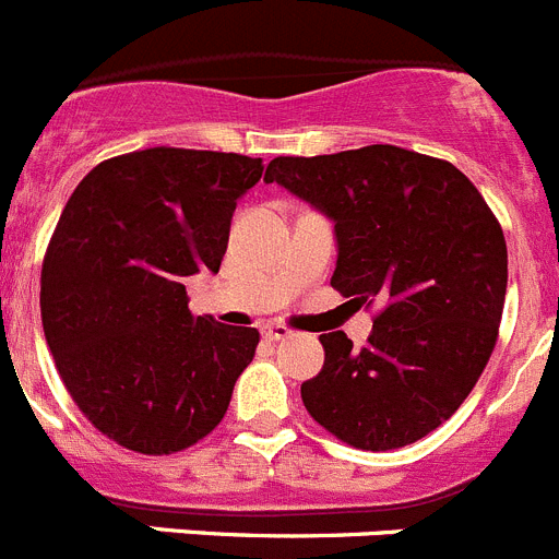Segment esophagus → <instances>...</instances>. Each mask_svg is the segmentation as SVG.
Masks as SVG:
<instances>
[{
    "instance_id": "obj_1",
    "label": "esophagus",
    "mask_w": 559,
    "mask_h": 559,
    "mask_svg": "<svg viewBox=\"0 0 559 559\" xmlns=\"http://www.w3.org/2000/svg\"><path fill=\"white\" fill-rule=\"evenodd\" d=\"M263 335L265 341H285V337H290V330L285 324H265Z\"/></svg>"
}]
</instances>
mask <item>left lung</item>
<instances>
[{
    "mask_svg": "<svg viewBox=\"0 0 559 559\" xmlns=\"http://www.w3.org/2000/svg\"><path fill=\"white\" fill-rule=\"evenodd\" d=\"M265 182L335 222L332 288L382 301L362 349L321 335L324 368L301 385L307 413L366 452L416 443L454 416L499 337L507 243L493 210L452 163L391 143L274 157Z\"/></svg>",
    "mask_w": 559,
    "mask_h": 559,
    "instance_id": "left-lung-1",
    "label": "left lung"
}]
</instances>
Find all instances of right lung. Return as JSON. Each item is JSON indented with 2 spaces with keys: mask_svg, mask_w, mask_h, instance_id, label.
<instances>
[{
  "mask_svg": "<svg viewBox=\"0 0 559 559\" xmlns=\"http://www.w3.org/2000/svg\"><path fill=\"white\" fill-rule=\"evenodd\" d=\"M263 177L235 152H130L85 174L40 269V321L66 391L102 435L174 454L222 424L260 343L188 310L186 276L216 274L235 204Z\"/></svg>",
  "mask_w": 559,
  "mask_h": 559,
  "instance_id": "1",
  "label": "right lung"
}]
</instances>
